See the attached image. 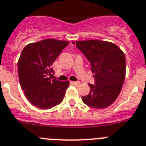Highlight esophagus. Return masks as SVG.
<instances>
[{"mask_svg":"<svg viewBox=\"0 0 146 146\" xmlns=\"http://www.w3.org/2000/svg\"><path fill=\"white\" fill-rule=\"evenodd\" d=\"M72 84L73 85H78L79 84V82H72Z\"/></svg>","mask_w":146,"mask_h":146,"instance_id":"esophagus-1","label":"esophagus"}]
</instances>
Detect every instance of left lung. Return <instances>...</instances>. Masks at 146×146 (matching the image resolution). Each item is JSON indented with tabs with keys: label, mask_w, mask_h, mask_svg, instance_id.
<instances>
[{
	"label": "left lung",
	"mask_w": 146,
	"mask_h": 146,
	"mask_svg": "<svg viewBox=\"0 0 146 146\" xmlns=\"http://www.w3.org/2000/svg\"><path fill=\"white\" fill-rule=\"evenodd\" d=\"M76 45L91 64L95 84L82 99L87 106L104 109L113 104L120 94L126 76V57L117 45L102 40H79Z\"/></svg>",
	"instance_id": "left-lung-1"
}]
</instances>
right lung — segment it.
Returning a JSON list of instances; mask_svg holds the SVG:
<instances>
[{
	"mask_svg": "<svg viewBox=\"0 0 146 146\" xmlns=\"http://www.w3.org/2000/svg\"><path fill=\"white\" fill-rule=\"evenodd\" d=\"M68 44L45 39L29 43L22 50L17 62L20 86L29 102L37 108L48 110L63 101L70 82L51 79L52 64Z\"/></svg>",
	"mask_w": 146,
	"mask_h": 146,
	"instance_id": "obj_1",
	"label": "right lung"
}]
</instances>
